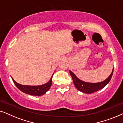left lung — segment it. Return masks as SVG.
Instances as JSON below:
<instances>
[{"label":"left lung","instance_id":"1","mask_svg":"<svg viewBox=\"0 0 123 123\" xmlns=\"http://www.w3.org/2000/svg\"><path fill=\"white\" fill-rule=\"evenodd\" d=\"M114 68L112 69V72L108 78L106 80H104L103 82H98V83H88L80 80L78 78H77L74 74L72 71L69 70L70 74L71 75L75 87L80 91H81L85 93H92L95 92L103 88L104 87L106 86L110 80L111 79L112 73H113Z\"/></svg>","mask_w":123,"mask_h":123}]
</instances>
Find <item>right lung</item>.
Instances as JSON below:
<instances>
[{
  "label": "right lung",
  "mask_w": 123,
  "mask_h": 123,
  "mask_svg": "<svg viewBox=\"0 0 123 123\" xmlns=\"http://www.w3.org/2000/svg\"><path fill=\"white\" fill-rule=\"evenodd\" d=\"M53 76L51 77L50 80L48 83L40 86L22 85L17 83L12 78V79L13 81L15 84V85L16 86V87L19 90H21L22 92L32 96H41L45 94L50 89L52 85V78H53Z\"/></svg>",
  "instance_id": "1"
}]
</instances>
